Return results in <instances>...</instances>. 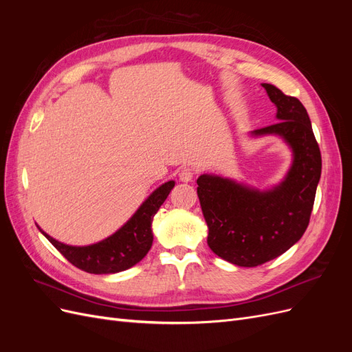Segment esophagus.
<instances>
[{
  "mask_svg": "<svg viewBox=\"0 0 352 352\" xmlns=\"http://www.w3.org/2000/svg\"><path fill=\"white\" fill-rule=\"evenodd\" d=\"M194 179V170L189 168V167H184L182 170L179 172V180L180 182H190V180Z\"/></svg>",
  "mask_w": 352,
  "mask_h": 352,
  "instance_id": "obj_1",
  "label": "esophagus"
}]
</instances>
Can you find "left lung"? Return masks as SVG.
<instances>
[{"mask_svg": "<svg viewBox=\"0 0 352 352\" xmlns=\"http://www.w3.org/2000/svg\"><path fill=\"white\" fill-rule=\"evenodd\" d=\"M261 87L276 105L278 123L252 131L250 138L279 136L291 148L292 163L285 177L269 189L212 173L197 180L208 247L239 267L270 261L301 239L322 175L320 150L301 101L270 83Z\"/></svg>", "mask_w": 352, "mask_h": 352, "instance_id": "left-lung-1", "label": "left lung"}]
</instances>
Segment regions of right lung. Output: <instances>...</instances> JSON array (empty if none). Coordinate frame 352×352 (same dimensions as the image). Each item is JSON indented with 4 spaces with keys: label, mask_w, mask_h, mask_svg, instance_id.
Returning <instances> with one entry per match:
<instances>
[{
    "label": "right lung",
    "mask_w": 352,
    "mask_h": 352,
    "mask_svg": "<svg viewBox=\"0 0 352 352\" xmlns=\"http://www.w3.org/2000/svg\"><path fill=\"white\" fill-rule=\"evenodd\" d=\"M173 186L175 180L160 185L120 229L97 243L83 245V247L67 245L50 236L47 232L36 226L42 235L78 269L94 274L124 272L140 263L150 251L154 239L151 229L153 219Z\"/></svg>",
    "instance_id": "1"
}]
</instances>
